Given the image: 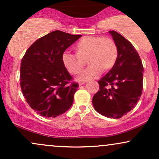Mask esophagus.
I'll return each mask as SVG.
<instances>
[{"mask_svg":"<svg viewBox=\"0 0 159 159\" xmlns=\"http://www.w3.org/2000/svg\"><path fill=\"white\" fill-rule=\"evenodd\" d=\"M84 84H85V82H80V83H79V86H81V85Z\"/></svg>","mask_w":159,"mask_h":159,"instance_id":"esophagus-1","label":"esophagus"}]
</instances>
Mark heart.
I'll return each instance as SVG.
<instances>
[{
	"label": "heart",
	"mask_w": 159,
	"mask_h": 159,
	"mask_svg": "<svg viewBox=\"0 0 159 159\" xmlns=\"http://www.w3.org/2000/svg\"><path fill=\"white\" fill-rule=\"evenodd\" d=\"M74 49L76 56L68 52L63 53L62 63L69 73L77 75L81 72L87 61L89 67L78 78L80 81L96 77L102 70H110L117 60V47L114 40L109 37L84 36L74 45Z\"/></svg>",
	"instance_id": "1"
}]
</instances>
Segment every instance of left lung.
Here are the masks:
<instances>
[{
	"label": "left lung",
	"instance_id": "obj_1",
	"mask_svg": "<svg viewBox=\"0 0 159 159\" xmlns=\"http://www.w3.org/2000/svg\"><path fill=\"white\" fill-rule=\"evenodd\" d=\"M109 34L117 47V60L114 66L98 81L99 90L92 102L98 114L119 119L139 101L143 90V67L130 42L114 30Z\"/></svg>",
	"mask_w": 159,
	"mask_h": 159
}]
</instances>
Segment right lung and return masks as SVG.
<instances>
[{
  "label": "right lung",
  "instance_id": "right-lung-1",
  "mask_svg": "<svg viewBox=\"0 0 159 159\" xmlns=\"http://www.w3.org/2000/svg\"><path fill=\"white\" fill-rule=\"evenodd\" d=\"M81 37L61 30L34 42L21 60L20 85L27 102L38 114L56 117L73 103L78 84H69L72 76L62 63L66 49Z\"/></svg>",
  "mask_w": 159,
  "mask_h": 159
}]
</instances>
